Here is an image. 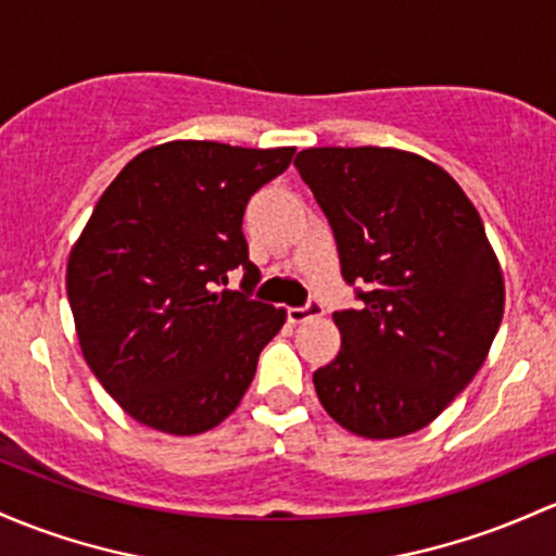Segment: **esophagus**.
<instances>
[{"mask_svg":"<svg viewBox=\"0 0 556 556\" xmlns=\"http://www.w3.org/2000/svg\"><path fill=\"white\" fill-rule=\"evenodd\" d=\"M321 314V306L316 301L306 303V306H290L288 308V321L290 325H301V321L314 319V316Z\"/></svg>","mask_w":556,"mask_h":556,"instance_id":"1","label":"esophagus"}]
</instances>
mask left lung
Returning a JSON list of instances; mask_svg holds the SVG:
<instances>
[{
    "label": "left lung",
    "mask_w": 556,
    "mask_h": 556,
    "mask_svg": "<svg viewBox=\"0 0 556 556\" xmlns=\"http://www.w3.org/2000/svg\"><path fill=\"white\" fill-rule=\"evenodd\" d=\"M301 179L325 211L358 308L334 311L340 353L314 371L329 417L371 441L422 430L483 367L504 277L478 211L422 155L308 148Z\"/></svg>",
    "instance_id": "8db88e82"
}]
</instances>
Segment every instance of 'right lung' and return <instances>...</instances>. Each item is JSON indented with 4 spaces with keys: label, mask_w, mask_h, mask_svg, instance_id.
Here are the masks:
<instances>
[{
    "label": "right lung",
    "mask_w": 556,
    "mask_h": 556,
    "mask_svg": "<svg viewBox=\"0 0 556 556\" xmlns=\"http://www.w3.org/2000/svg\"><path fill=\"white\" fill-rule=\"evenodd\" d=\"M292 155L176 139L126 163L91 211L65 288L89 369L139 425L198 435L240 406L288 319L250 298L242 216ZM235 267L243 290L218 291Z\"/></svg>",
    "instance_id": "add662e5"
}]
</instances>
